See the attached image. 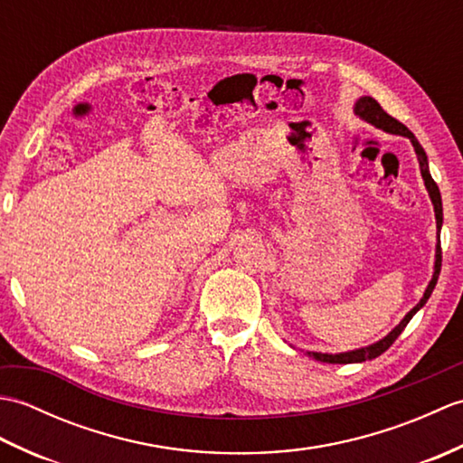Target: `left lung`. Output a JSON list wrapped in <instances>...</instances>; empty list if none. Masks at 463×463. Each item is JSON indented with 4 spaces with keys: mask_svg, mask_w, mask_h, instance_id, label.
Masks as SVG:
<instances>
[{
    "mask_svg": "<svg viewBox=\"0 0 463 463\" xmlns=\"http://www.w3.org/2000/svg\"><path fill=\"white\" fill-rule=\"evenodd\" d=\"M354 115H358L362 121H366L370 125L376 127V129H382L386 131L390 135H402V137H408L410 143L414 145V151L418 155V163H420V173H421V179H424V184L428 189V194L431 199V204H434V213H436V229H438V244H436V260H434V274H431V280L428 284V288L424 292V297L420 298V302L416 304L414 308H411L404 318L400 320L398 326L388 332L386 336H383L382 340L370 344V346H364V348H356V350H348V352H340V354H328V352H307L310 358L318 360V362H326V364H356V362H366V360H372V358H378L380 354L386 352L392 344L396 342V338L402 334V330H404L408 326V322L411 320V317L424 307V304L428 302V298L431 297V292H434L436 288V282H438V277H439V270H441V247H439V232H441V222H444V211H441V194H439V189L438 184L434 183V179H431L430 175V166H428V155L424 151V146H421L418 143V139L414 137V133H411L406 125H402L398 119H394V117H390L386 111L382 109L380 103L376 99H372V97L364 95L360 97V99H356V103H354Z\"/></svg>",
    "mask_w": 463,
    "mask_h": 463,
    "instance_id": "1",
    "label": "left lung"
}]
</instances>
